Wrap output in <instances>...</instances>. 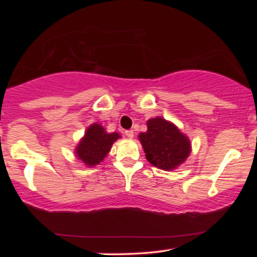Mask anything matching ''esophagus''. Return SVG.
Masks as SVG:
<instances>
[{
    "instance_id": "esophagus-1",
    "label": "esophagus",
    "mask_w": 257,
    "mask_h": 257,
    "mask_svg": "<svg viewBox=\"0 0 257 257\" xmlns=\"http://www.w3.org/2000/svg\"><path fill=\"white\" fill-rule=\"evenodd\" d=\"M125 136H127L128 138H133L134 137V130H127V132L124 133Z\"/></svg>"
}]
</instances>
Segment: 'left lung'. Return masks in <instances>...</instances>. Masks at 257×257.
I'll use <instances>...</instances> for the list:
<instances>
[{"instance_id":"8db88e82","label":"left lung","mask_w":257,"mask_h":257,"mask_svg":"<svg viewBox=\"0 0 257 257\" xmlns=\"http://www.w3.org/2000/svg\"><path fill=\"white\" fill-rule=\"evenodd\" d=\"M146 159L154 167L172 170L188 158L190 143L175 124L162 118L147 121V132L139 135Z\"/></svg>"}]
</instances>
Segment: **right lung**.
Segmentation results:
<instances>
[{"mask_svg":"<svg viewBox=\"0 0 257 257\" xmlns=\"http://www.w3.org/2000/svg\"><path fill=\"white\" fill-rule=\"evenodd\" d=\"M120 137L118 133L107 134L101 124L94 123L87 129L85 137L78 145L77 156L85 164L93 167L105 158L111 146Z\"/></svg>","mask_w":257,"mask_h":257,"instance_id":"add662e5","label":"right lung"}]
</instances>
